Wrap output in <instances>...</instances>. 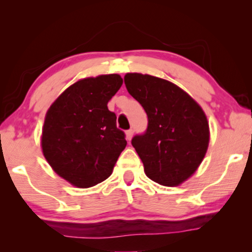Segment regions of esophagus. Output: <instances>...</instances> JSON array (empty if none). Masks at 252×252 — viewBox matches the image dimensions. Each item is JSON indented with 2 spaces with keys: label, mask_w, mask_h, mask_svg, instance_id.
I'll list each match as a JSON object with an SVG mask.
<instances>
[{
  "label": "esophagus",
  "mask_w": 252,
  "mask_h": 252,
  "mask_svg": "<svg viewBox=\"0 0 252 252\" xmlns=\"http://www.w3.org/2000/svg\"><path fill=\"white\" fill-rule=\"evenodd\" d=\"M133 133H134V130H133V129H128V130H126V139L128 140V141L132 140V137H133Z\"/></svg>",
  "instance_id": "1"
}]
</instances>
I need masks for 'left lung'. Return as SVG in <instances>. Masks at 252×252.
<instances>
[{
  "instance_id": "8db88e82",
  "label": "left lung",
  "mask_w": 252,
  "mask_h": 252,
  "mask_svg": "<svg viewBox=\"0 0 252 252\" xmlns=\"http://www.w3.org/2000/svg\"><path fill=\"white\" fill-rule=\"evenodd\" d=\"M124 80L148 116L146 132L132 139L144 173L159 185L179 186L194 174L208 150L204 111L187 93L164 79L127 73Z\"/></svg>"
}]
</instances>
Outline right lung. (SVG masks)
<instances>
[{"instance_id": "1", "label": "right lung", "mask_w": 252, "mask_h": 252, "mask_svg": "<svg viewBox=\"0 0 252 252\" xmlns=\"http://www.w3.org/2000/svg\"><path fill=\"white\" fill-rule=\"evenodd\" d=\"M119 74L86 78L70 86L48 110L41 146L53 170L71 185L89 188L108 179L126 147L108 102L119 91Z\"/></svg>"}]
</instances>
